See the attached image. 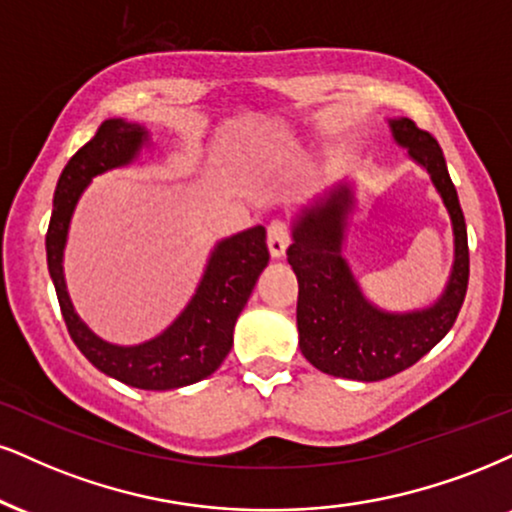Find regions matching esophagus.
I'll list each match as a JSON object with an SVG mask.
<instances>
[{
    "label": "esophagus",
    "mask_w": 512,
    "mask_h": 512,
    "mask_svg": "<svg viewBox=\"0 0 512 512\" xmlns=\"http://www.w3.org/2000/svg\"><path fill=\"white\" fill-rule=\"evenodd\" d=\"M289 246V227L285 223H270L268 227V251L273 258H282Z\"/></svg>",
    "instance_id": "obj_1"
}]
</instances>
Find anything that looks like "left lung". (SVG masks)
<instances>
[{"instance_id":"obj_1","label":"left lung","mask_w":512,"mask_h":512,"mask_svg":"<svg viewBox=\"0 0 512 512\" xmlns=\"http://www.w3.org/2000/svg\"><path fill=\"white\" fill-rule=\"evenodd\" d=\"M391 135L430 173L453 225V268L444 294L420 311L391 313L365 299L346 261L344 237L356 211L351 182H339L296 213L287 261L299 280V349L320 372L380 382L418 363L456 323L468 292V230L437 140L410 118H391Z\"/></svg>"}]
</instances>
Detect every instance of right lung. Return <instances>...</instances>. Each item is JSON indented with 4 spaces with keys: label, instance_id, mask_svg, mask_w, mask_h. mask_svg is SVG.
I'll return each mask as SVG.
<instances>
[{
    "label": "right lung",
    "instance_id": "add662e5",
    "mask_svg": "<svg viewBox=\"0 0 512 512\" xmlns=\"http://www.w3.org/2000/svg\"><path fill=\"white\" fill-rule=\"evenodd\" d=\"M149 144L140 123L109 118L97 135L66 163L54 192V211L47 230V266L52 275L68 334L82 356L113 380L147 391H166L213 375L232 349V332L254 292L258 275L268 266L266 227L256 225L213 246L197 292L173 325L144 344L118 346L104 342L80 320L63 280V249L80 194L92 178L128 166Z\"/></svg>",
    "mask_w": 512,
    "mask_h": 512
}]
</instances>
